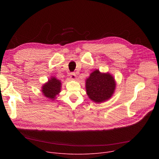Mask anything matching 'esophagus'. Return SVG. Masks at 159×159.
Listing matches in <instances>:
<instances>
[{"label": "esophagus", "mask_w": 159, "mask_h": 159, "mask_svg": "<svg viewBox=\"0 0 159 159\" xmlns=\"http://www.w3.org/2000/svg\"><path fill=\"white\" fill-rule=\"evenodd\" d=\"M70 77L71 79L75 80V78H76V75H75V73H71L70 74Z\"/></svg>", "instance_id": "1"}]
</instances>
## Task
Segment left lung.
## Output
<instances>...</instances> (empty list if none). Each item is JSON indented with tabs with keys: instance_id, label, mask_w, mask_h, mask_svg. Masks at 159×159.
<instances>
[{
	"instance_id": "1",
	"label": "left lung",
	"mask_w": 159,
	"mask_h": 159,
	"mask_svg": "<svg viewBox=\"0 0 159 159\" xmlns=\"http://www.w3.org/2000/svg\"><path fill=\"white\" fill-rule=\"evenodd\" d=\"M115 81L109 73H101L97 70L86 79V89L89 98L97 103L110 99L115 89Z\"/></svg>"
}]
</instances>
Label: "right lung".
Masks as SVG:
<instances>
[{
  "instance_id": "obj_1",
  "label": "right lung",
  "mask_w": 159,
  "mask_h": 159,
  "mask_svg": "<svg viewBox=\"0 0 159 159\" xmlns=\"http://www.w3.org/2000/svg\"><path fill=\"white\" fill-rule=\"evenodd\" d=\"M61 84V80L52 77L42 87V92L46 97L53 101L56 96L60 93Z\"/></svg>"
}]
</instances>
